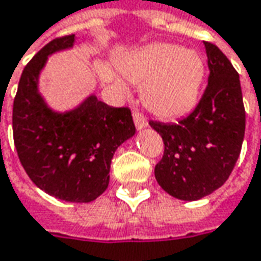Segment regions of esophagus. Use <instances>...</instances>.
Instances as JSON below:
<instances>
[{
	"label": "esophagus",
	"instance_id": "1",
	"mask_svg": "<svg viewBox=\"0 0 261 261\" xmlns=\"http://www.w3.org/2000/svg\"><path fill=\"white\" fill-rule=\"evenodd\" d=\"M134 122H135V126L138 130L145 129L146 126H148V122H146L145 116L141 115V113H138V112H134Z\"/></svg>",
	"mask_w": 261,
	"mask_h": 261
}]
</instances>
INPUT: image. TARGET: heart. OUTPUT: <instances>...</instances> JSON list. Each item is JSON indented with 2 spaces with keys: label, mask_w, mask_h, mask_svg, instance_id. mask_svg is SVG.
Here are the masks:
<instances>
[{
  "label": "heart",
  "mask_w": 261,
  "mask_h": 261,
  "mask_svg": "<svg viewBox=\"0 0 261 261\" xmlns=\"http://www.w3.org/2000/svg\"><path fill=\"white\" fill-rule=\"evenodd\" d=\"M117 68L129 81L142 84L144 105L156 116L177 117L196 105L205 75V62L195 49L152 43L126 54ZM116 87L126 93L122 80Z\"/></svg>",
  "instance_id": "b5f03b06"
}]
</instances>
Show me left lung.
Wrapping results in <instances>:
<instances>
[{
  "label": "left lung",
  "mask_w": 261,
  "mask_h": 261,
  "mask_svg": "<svg viewBox=\"0 0 261 261\" xmlns=\"http://www.w3.org/2000/svg\"><path fill=\"white\" fill-rule=\"evenodd\" d=\"M203 45L209 78L199 105L177 123L149 122L166 146L155 166L156 181L168 195L187 202L211 195L225 183L246 132L240 76L218 46Z\"/></svg>",
  "instance_id": "obj_1"
}]
</instances>
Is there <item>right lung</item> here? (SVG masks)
I'll list each match as a JSON object with an SVG mask.
<instances>
[{
	"instance_id": "1",
	"label": "right lung",
	"mask_w": 261,
	"mask_h": 261,
	"mask_svg": "<svg viewBox=\"0 0 261 261\" xmlns=\"http://www.w3.org/2000/svg\"><path fill=\"white\" fill-rule=\"evenodd\" d=\"M75 35L55 39L24 68L13 106L17 154L27 175L56 199L88 203L105 193L116 149L135 135L130 110L87 95L59 112L40 93V74L49 56L72 49Z\"/></svg>"
}]
</instances>
